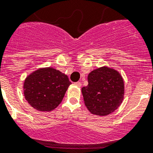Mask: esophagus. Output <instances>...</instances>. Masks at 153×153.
Segmentation results:
<instances>
[{
	"label": "esophagus",
	"mask_w": 153,
	"mask_h": 153,
	"mask_svg": "<svg viewBox=\"0 0 153 153\" xmlns=\"http://www.w3.org/2000/svg\"><path fill=\"white\" fill-rule=\"evenodd\" d=\"M74 85H76V86H78V87L82 86V83H81L80 82H74Z\"/></svg>",
	"instance_id": "34e87169"
}]
</instances>
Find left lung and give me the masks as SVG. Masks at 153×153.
Returning <instances> with one entry per match:
<instances>
[{"label": "left lung", "instance_id": "8db88e82", "mask_svg": "<svg viewBox=\"0 0 153 153\" xmlns=\"http://www.w3.org/2000/svg\"><path fill=\"white\" fill-rule=\"evenodd\" d=\"M88 85L82 88L85 105L92 114L106 116L120 106L124 99L122 77L116 70L102 67L88 75Z\"/></svg>", "mask_w": 153, "mask_h": 153}]
</instances>
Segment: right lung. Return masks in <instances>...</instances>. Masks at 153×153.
Wrapping results in <instances>:
<instances>
[{"label":"right lung","mask_w":153,"mask_h":153,"mask_svg":"<svg viewBox=\"0 0 153 153\" xmlns=\"http://www.w3.org/2000/svg\"><path fill=\"white\" fill-rule=\"evenodd\" d=\"M71 84L66 74L52 68L39 69L27 77L24 95L28 102L39 111H51L62 101Z\"/></svg>","instance_id":"add662e5"}]
</instances>
